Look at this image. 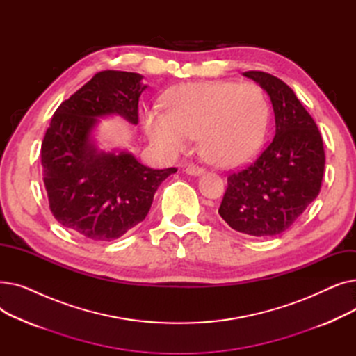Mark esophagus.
<instances>
[{
	"label": "esophagus",
	"mask_w": 356,
	"mask_h": 356,
	"mask_svg": "<svg viewBox=\"0 0 356 356\" xmlns=\"http://www.w3.org/2000/svg\"><path fill=\"white\" fill-rule=\"evenodd\" d=\"M186 173L191 176H200L204 173V170L202 167H197V165H188L186 167Z\"/></svg>",
	"instance_id": "1"
}]
</instances>
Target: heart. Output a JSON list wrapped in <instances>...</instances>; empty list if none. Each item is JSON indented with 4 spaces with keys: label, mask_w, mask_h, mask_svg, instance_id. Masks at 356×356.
<instances>
[{
    "label": "heart",
    "mask_w": 356,
    "mask_h": 356,
    "mask_svg": "<svg viewBox=\"0 0 356 356\" xmlns=\"http://www.w3.org/2000/svg\"><path fill=\"white\" fill-rule=\"evenodd\" d=\"M163 105L164 112H147L144 127L165 156L186 152L199 136L202 156L218 167L231 168L248 163L263 145L268 102L255 83H181L164 93Z\"/></svg>",
    "instance_id": "obj_1"
}]
</instances>
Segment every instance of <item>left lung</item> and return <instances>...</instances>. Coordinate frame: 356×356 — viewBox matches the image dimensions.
<instances>
[{
  "label": "left lung",
  "mask_w": 356,
  "mask_h": 356,
  "mask_svg": "<svg viewBox=\"0 0 356 356\" xmlns=\"http://www.w3.org/2000/svg\"><path fill=\"white\" fill-rule=\"evenodd\" d=\"M270 97L275 137L245 170L228 177L219 215L228 225L251 236L287 231L321 192L325 149L316 122L293 89L270 73L250 70Z\"/></svg>",
  "instance_id": "obj_1"
}]
</instances>
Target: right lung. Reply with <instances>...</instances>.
<instances>
[{"label": "right lung", "mask_w": 356, "mask_h": 356, "mask_svg": "<svg viewBox=\"0 0 356 356\" xmlns=\"http://www.w3.org/2000/svg\"><path fill=\"white\" fill-rule=\"evenodd\" d=\"M140 73L104 70L56 109L42 143L43 181L53 216L92 241H112L144 220L159 186L176 168L154 170L127 149H99L101 118L138 122L147 85Z\"/></svg>", "instance_id": "right-lung-1"}]
</instances>
